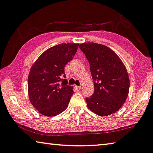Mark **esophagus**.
I'll return each instance as SVG.
<instances>
[{
  "label": "esophagus",
  "instance_id": "34e87169",
  "mask_svg": "<svg viewBox=\"0 0 153 153\" xmlns=\"http://www.w3.org/2000/svg\"><path fill=\"white\" fill-rule=\"evenodd\" d=\"M75 88H76L77 90H81V88H82L81 86H75Z\"/></svg>",
  "mask_w": 153,
  "mask_h": 153
}]
</instances>
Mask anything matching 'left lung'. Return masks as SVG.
Listing matches in <instances>:
<instances>
[{
  "instance_id": "left-lung-1",
  "label": "left lung",
  "mask_w": 153,
  "mask_h": 153,
  "mask_svg": "<svg viewBox=\"0 0 153 153\" xmlns=\"http://www.w3.org/2000/svg\"><path fill=\"white\" fill-rule=\"evenodd\" d=\"M79 47L89 62L94 81V94L86 98L88 108L100 116L115 113L129 93V78L125 65L107 46L85 42Z\"/></svg>"
}]
</instances>
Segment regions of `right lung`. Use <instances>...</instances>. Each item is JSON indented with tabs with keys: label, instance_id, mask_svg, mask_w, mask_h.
Returning <instances> with one entry per match:
<instances>
[{
	"label": "right lung",
	"instance_id": "obj_1",
	"mask_svg": "<svg viewBox=\"0 0 153 153\" xmlns=\"http://www.w3.org/2000/svg\"><path fill=\"white\" fill-rule=\"evenodd\" d=\"M78 45L63 43L49 48L31 67L27 77L28 96L33 107L42 115L56 116L68 106L74 87L67 85L64 68L76 55Z\"/></svg>",
	"mask_w": 153,
	"mask_h": 153
}]
</instances>
